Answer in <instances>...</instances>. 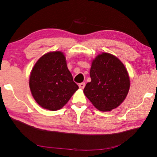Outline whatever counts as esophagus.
Wrapping results in <instances>:
<instances>
[{
    "instance_id": "esophagus-1",
    "label": "esophagus",
    "mask_w": 157,
    "mask_h": 157,
    "mask_svg": "<svg viewBox=\"0 0 157 157\" xmlns=\"http://www.w3.org/2000/svg\"><path fill=\"white\" fill-rule=\"evenodd\" d=\"M85 83L84 82H82V83H80V84H79V88L81 89H84V87H85Z\"/></svg>"
}]
</instances>
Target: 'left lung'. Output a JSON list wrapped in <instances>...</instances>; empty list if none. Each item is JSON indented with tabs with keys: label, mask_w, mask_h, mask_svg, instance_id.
Here are the masks:
<instances>
[{
	"label": "left lung",
	"mask_w": 157,
	"mask_h": 157,
	"mask_svg": "<svg viewBox=\"0 0 157 157\" xmlns=\"http://www.w3.org/2000/svg\"><path fill=\"white\" fill-rule=\"evenodd\" d=\"M91 82L84 93L95 107L109 111L121 104L128 94L130 81L128 71L115 56L102 52L93 60L90 71Z\"/></svg>",
	"instance_id": "1"
}]
</instances>
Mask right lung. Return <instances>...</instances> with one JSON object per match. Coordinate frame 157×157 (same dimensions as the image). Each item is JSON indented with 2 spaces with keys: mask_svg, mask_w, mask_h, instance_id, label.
<instances>
[{
  "mask_svg": "<svg viewBox=\"0 0 157 157\" xmlns=\"http://www.w3.org/2000/svg\"><path fill=\"white\" fill-rule=\"evenodd\" d=\"M29 85L36 102L50 111L61 109L79 88L61 51L48 52L38 60L31 71Z\"/></svg>",
  "mask_w": 157,
  "mask_h": 157,
  "instance_id": "obj_1",
  "label": "right lung"
}]
</instances>
